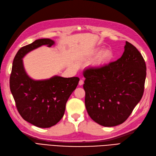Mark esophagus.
I'll use <instances>...</instances> for the list:
<instances>
[{"label": "esophagus", "instance_id": "esophagus-1", "mask_svg": "<svg viewBox=\"0 0 156 156\" xmlns=\"http://www.w3.org/2000/svg\"><path fill=\"white\" fill-rule=\"evenodd\" d=\"M78 84H79V86H82L83 84V81L82 80H80L79 81Z\"/></svg>", "mask_w": 156, "mask_h": 156}]
</instances>
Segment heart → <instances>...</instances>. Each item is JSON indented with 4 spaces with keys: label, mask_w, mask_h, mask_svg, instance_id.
I'll use <instances>...</instances> for the list:
<instances>
[{
    "label": "heart",
    "mask_w": 156,
    "mask_h": 156,
    "mask_svg": "<svg viewBox=\"0 0 156 156\" xmlns=\"http://www.w3.org/2000/svg\"><path fill=\"white\" fill-rule=\"evenodd\" d=\"M100 48L97 47L95 49H93L90 53H89L88 57H91L96 53H98ZM113 53L109 49H105L101 51L99 53L96 55V57L94 58L93 60L92 65L94 66H101L105 65L106 63L108 62L112 58Z\"/></svg>",
    "instance_id": "heart-1"
}]
</instances>
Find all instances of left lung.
<instances>
[{"label": "left lung", "instance_id": "8db88e82", "mask_svg": "<svg viewBox=\"0 0 156 156\" xmlns=\"http://www.w3.org/2000/svg\"><path fill=\"white\" fill-rule=\"evenodd\" d=\"M85 105L90 117L103 126L125 122L140 101L144 90L146 66L142 55L126 41L117 61L83 72Z\"/></svg>", "mask_w": 156, "mask_h": 156}]
</instances>
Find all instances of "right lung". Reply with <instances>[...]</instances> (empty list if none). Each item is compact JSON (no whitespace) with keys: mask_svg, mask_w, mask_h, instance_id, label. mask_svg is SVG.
Returning a JSON list of instances; mask_svg holds the SVG:
<instances>
[{"mask_svg":"<svg viewBox=\"0 0 156 156\" xmlns=\"http://www.w3.org/2000/svg\"><path fill=\"white\" fill-rule=\"evenodd\" d=\"M45 45L50 47L55 45V41L39 39L20 49L14 58L10 78V91L20 115L27 122L39 128L53 126L62 119L66 101L80 80L78 77L59 76L36 80L29 76L23 58Z\"/></svg>","mask_w":156,"mask_h":156,"instance_id":"right-lung-1","label":"right lung"}]
</instances>
